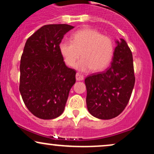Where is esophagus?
<instances>
[{"instance_id": "esophagus-1", "label": "esophagus", "mask_w": 154, "mask_h": 154, "mask_svg": "<svg viewBox=\"0 0 154 154\" xmlns=\"http://www.w3.org/2000/svg\"><path fill=\"white\" fill-rule=\"evenodd\" d=\"M76 79H77V81H82L84 79V76L80 75V74L79 73H77L76 74Z\"/></svg>"}]
</instances>
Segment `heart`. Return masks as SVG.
Listing matches in <instances>:
<instances>
[{"label": "heart", "instance_id": "heart-1", "mask_svg": "<svg viewBox=\"0 0 154 154\" xmlns=\"http://www.w3.org/2000/svg\"><path fill=\"white\" fill-rule=\"evenodd\" d=\"M59 51L66 65L72 66L80 57L82 59L76 64L80 72H101L110 63L114 54V43L109 37L91 28H84L72 35V40H62Z\"/></svg>", "mask_w": 154, "mask_h": 154}]
</instances>
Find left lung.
<instances>
[{
	"mask_svg": "<svg viewBox=\"0 0 154 154\" xmlns=\"http://www.w3.org/2000/svg\"><path fill=\"white\" fill-rule=\"evenodd\" d=\"M116 43L111 66L85 79L88 110L100 119L119 115L128 105L135 85L131 51L124 39L116 40Z\"/></svg>",
	"mask_w": 154,
	"mask_h": 154,
	"instance_id": "left-lung-1",
	"label": "left lung"
}]
</instances>
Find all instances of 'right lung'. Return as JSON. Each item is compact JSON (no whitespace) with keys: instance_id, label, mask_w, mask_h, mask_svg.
I'll return each mask as SVG.
<instances>
[{"instance_id":"right-lung-1","label":"right lung","mask_w":154,"mask_h":154,"mask_svg":"<svg viewBox=\"0 0 154 154\" xmlns=\"http://www.w3.org/2000/svg\"><path fill=\"white\" fill-rule=\"evenodd\" d=\"M69 24H48L26 40L20 61L19 92L32 114L52 119L64 111L70 89L76 82L75 69L66 66L59 51Z\"/></svg>"}]
</instances>
